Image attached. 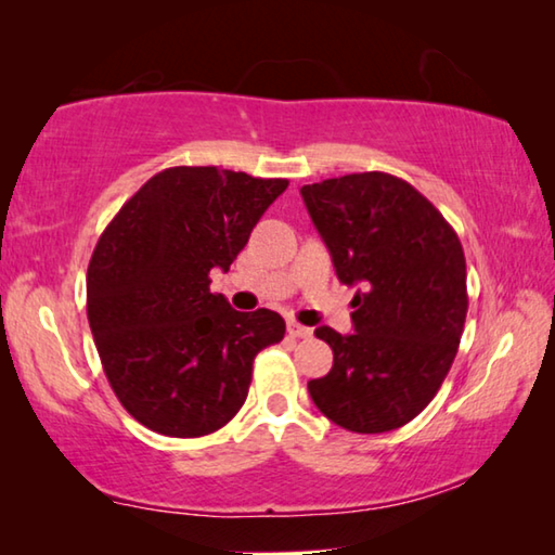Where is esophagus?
<instances>
[{
    "mask_svg": "<svg viewBox=\"0 0 555 555\" xmlns=\"http://www.w3.org/2000/svg\"><path fill=\"white\" fill-rule=\"evenodd\" d=\"M288 335H291V337H304V340H306V337L313 335V331H311V327H306V325L291 321V323H288Z\"/></svg>",
    "mask_w": 555,
    "mask_h": 555,
    "instance_id": "esophagus-1",
    "label": "esophagus"
}]
</instances>
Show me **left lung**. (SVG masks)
<instances>
[{
  "label": "left lung",
  "mask_w": 555,
  "mask_h": 555,
  "mask_svg": "<svg viewBox=\"0 0 555 555\" xmlns=\"http://www.w3.org/2000/svg\"><path fill=\"white\" fill-rule=\"evenodd\" d=\"M337 279L357 286L352 335L321 325L333 370L308 382L323 416L387 434L424 411L450 372L467 315L463 244L436 205L382 171L300 188Z\"/></svg>",
  "instance_id": "1"
}]
</instances>
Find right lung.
<instances>
[{
	"label": "right lung",
	"instance_id": "add662e5",
	"mask_svg": "<svg viewBox=\"0 0 555 555\" xmlns=\"http://www.w3.org/2000/svg\"><path fill=\"white\" fill-rule=\"evenodd\" d=\"M288 188L218 166H173L139 188L100 234L88 321L117 393L139 424L171 438L215 434L247 399L255 357L286 323L240 313L210 291Z\"/></svg>",
	"mask_w": 555,
	"mask_h": 555
}]
</instances>
